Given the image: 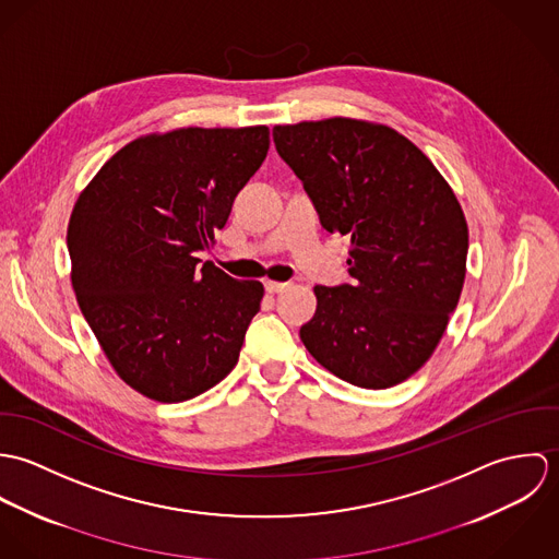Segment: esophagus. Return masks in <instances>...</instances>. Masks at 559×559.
Here are the masks:
<instances>
[{"label": "esophagus", "mask_w": 559, "mask_h": 559, "mask_svg": "<svg viewBox=\"0 0 559 559\" xmlns=\"http://www.w3.org/2000/svg\"><path fill=\"white\" fill-rule=\"evenodd\" d=\"M284 288H288V284H286V282H271V280H266V282H264V290H266V293H271V295H273V293H282Z\"/></svg>", "instance_id": "obj_1"}]
</instances>
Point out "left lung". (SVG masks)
<instances>
[{
	"mask_svg": "<svg viewBox=\"0 0 559 559\" xmlns=\"http://www.w3.org/2000/svg\"><path fill=\"white\" fill-rule=\"evenodd\" d=\"M329 235L350 237L353 284L317 286L301 340L364 390L417 372L456 310L469 249L463 209L430 159L390 127L350 118L273 129Z\"/></svg>",
	"mask_w": 559,
	"mask_h": 559,
	"instance_id": "left-lung-1",
	"label": "left lung"
}]
</instances>
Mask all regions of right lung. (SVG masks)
<instances>
[{"label":"right lung","mask_w":559,"mask_h":559,"mask_svg":"<svg viewBox=\"0 0 559 559\" xmlns=\"http://www.w3.org/2000/svg\"><path fill=\"white\" fill-rule=\"evenodd\" d=\"M269 129H178L127 144L73 209L67 245L81 314L118 377L182 402L239 361L264 288L198 253L269 153Z\"/></svg>","instance_id":"1"}]
</instances>
